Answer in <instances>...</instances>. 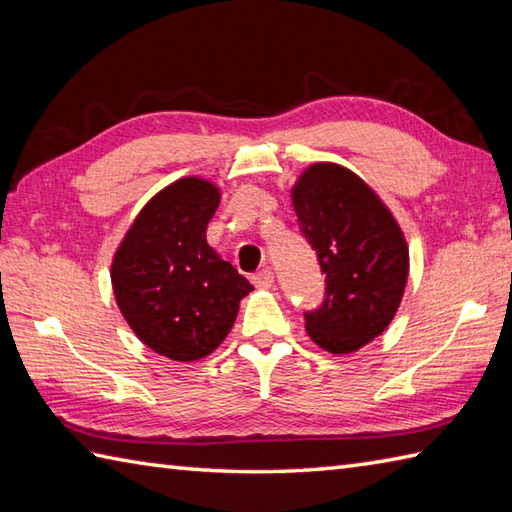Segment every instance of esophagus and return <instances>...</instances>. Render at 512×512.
I'll use <instances>...</instances> for the list:
<instances>
[{"label":"esophagus","mask_w":512,"mask_h":512,"mask_svg":"<svg viewBox=\"0 0 512 512\" xmlns=\"http://www.w3.org/2000/svg\"><path fill=\"white\" fill-rule=\"evenodd\" d=\"M252 282L258 289H269L274 287V274H271V269H260L252 276Z\"/></svg>","instance_id":"esophagus-1"}]
</instances>
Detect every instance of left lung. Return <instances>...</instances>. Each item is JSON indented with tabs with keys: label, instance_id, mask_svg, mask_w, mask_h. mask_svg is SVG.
I'll return each mask as SVG.
<instances>
[{
	"label": "left lung",
	"instance_id": "left-lung-1",
	"mask_svg": "<svg viewBox=\"0 0 512 512\" xmlns=\"http://www.w3.org/2000/svg\"><path fill=\"white\" fill-rule=\"evenodd\" d=\"M302 236L324 274V300L304 311L317 346L344 355L372 342L399 309L410 252L381 199L337 164H313L293 188Z\"/></svg>",
	"mask_w": 512,
	"mask_h": 512
}]
</instances>
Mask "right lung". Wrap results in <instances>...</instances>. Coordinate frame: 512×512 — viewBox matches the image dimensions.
<instances>
[{"label":"right lung","instance_id":"right-lung-1","mask_svg":"<svg viewBox=\"0 0 512 512\" xmlns=\"http://www.w3.org/2000/svg\"><path fill=\"white\" fill-rule=\"evenodd\" d=\"M219 190L197 177L155 195L118 247L113 293L142 342L175 361L210 355L254 287L208 245Z\"/></svg>","mask_w":512,"mask_h":512}]
</instances>
